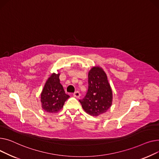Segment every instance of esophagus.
<instances>
[{"label": "esophagus", "mask_w": 159, "mask_h": 159, "mask_svg": "<svg viewBox=\"0 0 159 159\" xmlns=\"http://www.w3.org/2000/svg\"><path fill=\"white\" fill-rule=\"evenodd\" d=\"M73 96H74V97H76V98H80V92H78V91H76V92H74V94H73Z\"/></svg>", "instance_id": "1"}]
</instances>
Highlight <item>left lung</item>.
Returning a JSON list of instances; mask_svg holds the SVG:
<instances>
[{"instance_id":"obj_1","label":"left lung","mask_w":159,"mask_h":159,"mask_svg":"<svg viewBox=\"0 0 159 159\" xmlns=\"http://www.w3.org/2000/svg\"><path fill=\"white\" fill-rule=\"evenodd\" d=\"M88 77L87 92L80 102L88 114L98 117L107 112L111 106L112 90L107 74L101 67H93L89 72Z\"/></svg>"}]
</instances>
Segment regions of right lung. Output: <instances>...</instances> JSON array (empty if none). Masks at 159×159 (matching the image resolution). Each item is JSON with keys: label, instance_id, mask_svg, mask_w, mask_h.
<instances>
[{"label": "right lung", "instance_id": "right-lung-1", "mask_svg": "<svg viewBox=\"0 0 159 159\" xmlns=\"http://www.w3.org/2000/svg\"><path fill=\"white\" fill-rule=\"evenodd\" d=\"M60 73H52L46 81L41 93L42 109L49 113H57L70 96L65 93L60 82Z\"/></svg>", "mask_w": 159, "mask_h": 159}]
</instances>
